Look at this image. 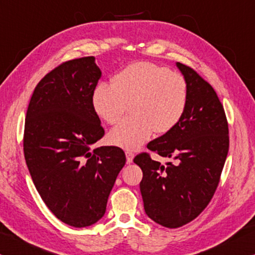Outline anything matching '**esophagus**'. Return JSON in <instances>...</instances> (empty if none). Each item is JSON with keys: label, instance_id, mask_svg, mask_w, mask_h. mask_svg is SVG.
I'll list each match as a JSON object with an SVG mask.
<instances>
[{"label": "esophagus", "instance_id": "34e87169", "mask_svg": "<svg viewBox=\"0 0 255 255\" xmlns=\"http://www.w3.org/2000/svg\"><path fill=\"white\" fill-rule=\"evenodd\" d=\"M126 157H127V163H131L133 162V158H134V154L129 150L126 151Z\"/></svg>", "mask_w": 255, "mask_h": 255}]
</instances>
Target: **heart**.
Instances as JSON below:
<instances>
[{
	"label": "heart",
	"mask_w": 255,
	"mask_h": 255,
	"mask_svg": "<svg viewBox=\"0 0 255 255\" xmlns=\"http://www.w3.org/2000/svg\"><path fill=\"white\" fill-rule=\"evenodd\" d=\"M98 117L110 125L121 120L128 105L131 117L111 130L108 141L124 149H137L156 131L167 134L182 120L188 105V85L181 74L149 62H137L101 83L93 92Z\"/></svg>",
	"instance_id": "b5f03b06"
}]
</instances>
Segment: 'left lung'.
I'll return each mask as SVG.
<instances>
[{
	"instance_id": "1",
	"label": "left lung",
	"mask_w": 255,
	"mask_h": 255,
	"mask_svg": "<svg viewBox=\"0 0 255 255\" xmlns=\"http://www.w3.org/2000/svg\"><path fill=\"white\" fill-rule=\"evenodd\" d=\"M177 67L188 85V105L171 131L147 144L149 150L175 163L162 165L148 152L135 156L142 169L140 183L144 211L168 229L197 218L211 202L229 152V124L216 91L195 70Z\"/></svg>"
}]
</instances>
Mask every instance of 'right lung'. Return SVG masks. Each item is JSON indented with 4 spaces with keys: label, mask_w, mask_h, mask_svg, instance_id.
<instances>
[{
    "label": "right lung",
    "mask_w": 255,
    "mask_h": 255,
    "mask_svg": "<svg viewBox=\"0 0 255 255\" xmlns=\"http://www.w3.org/2000/svg\"><path fill=\"white\" fill-rule=\"evenodd\" d=\"M100 77L94 57L62 63L37 84L26 111L23 150L33 184L50 211L74 227L105 215L126 163L121 148L91 149L105 135L92 105Z\"/></svg>",
    "instance_id": "right-lung-1"
}]
</instances>
